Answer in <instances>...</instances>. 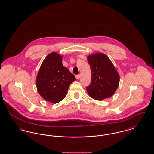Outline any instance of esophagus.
I'll list each match as a JSON object with an SVG mask.
<instances>
[{"instance_id":"34e87169","label":"esophagus","mask_w":154,"mask_h":154,"mask_svg":"<svg viewBox=\"0 0 154 154\" xmlns=\"http://www.w3.org/2000/svg\"><path fill=\"white\" fill-rule=\"evenodd\" d=\"M75 78H76L77 79H79V78H80V75H79V74H78V75H75Z\"/></svg>"}]
</instances>
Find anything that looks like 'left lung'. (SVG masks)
<instances>
[{"label":"left lung","instance_id":"8db88e82","mask_svg":"<svg viewBox=\"0 0 154 154\" xmlns=\"http://www.w3.org/2000/svg\"><path fill=\"white\" fill-rule=\"evenodd\" d=\"M91 71V82L87 87L88 95L97 100L109 98L116 92L119 75L109 58L97 52L87 57Z\"/></svg>","mask_w":154,"mask_h":154}]
</instances>
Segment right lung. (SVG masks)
<instances>
[{
  "mask_svg": "<svg viewBox=\"0 0 154 154\" xmlns=\"http://www.w3.org/2000/svg\"><path fill=\"white\" fill-rule=\"evenodd\" d=\"M63 57L55 52L49 54L43 61L37 75L36 87L45 100L57 103L66 96L70 84L75 78L64 66Z\"/></svg>",
  "mask_w": 154,
  "mask_h": 154,
  "instance_id": "obj_1",
  "label": "right lung"
}]
</instances>
